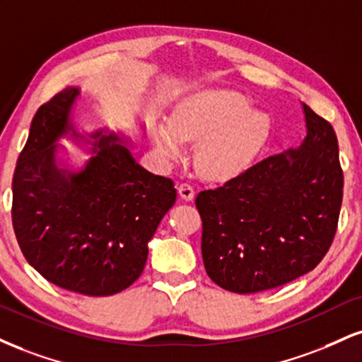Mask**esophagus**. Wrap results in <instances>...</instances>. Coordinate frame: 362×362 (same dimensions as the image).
<instances>
[{"label":"esophagus","mask_w":362,"mask_h":362,"mask_svg":"<svg viewBox=\"0 0 362 362\" xmlns=\"http://www.w3.org/2000/svg\"><path fill=\"white\" fill-rule=\"evenodd\" d=\"M177 190H178V195H180V197L184 200H187V202H189V200H192L194 195H195L194 187L190 184H180V185H178Z\"/></svg>","instance_id":"esophagus-1"}]
</instances>
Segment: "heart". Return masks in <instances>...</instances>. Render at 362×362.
Segmentation results:
<instances>
[{"label":"heart","mask_w":362,"mask_h":362,"mask_svg":"<svg viewBox=\"0 0 362 362\" xmlns=\"http://www.w3.org/2000/svg\"><path fill=\"white\" fill-rule=\"evenodd\" d=\"M269 136L267 112L252 110L247 95L216 87L185 98L168 123L151 126L160 156L175 162L184 141L195 143V167L212 180H229L251 167Z\"/></svg>","instance_id":"obj_1"}]
</instances>
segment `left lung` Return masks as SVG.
<instances>
[{"label": "left lung", "mask_w": 362, "mask_h": 362, "mask_svg": "<svg viewBox=\"0 0 362 362\" xmlns=\"http://www.w3.org/2000/svg\"><path fill=\"white\" fill-rule=\"evenodd\" d=\"M307 136L195 199L209 278L256 293L312 272L337 230L344 175L332 124L307 104Z\"/></svg>", "instance_id": "left-lung-1"}]
</instances>
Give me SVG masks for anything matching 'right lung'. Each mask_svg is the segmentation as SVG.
<instances>
[{
  "mask_svg": "<svg viewBox=\"0 0 362 362\" xmlns=\"http://www.w3.org/2000/svg\"><path fill=\"white\" fill-rule=\"evenodd\" d=\"M79 94V87H67L35 115L13 175L11 219L21 252L43 278L107 297L141 275L148 243L177 190L170 178L136 163L126 136L77 133L71 115ZM62 136L93 145L77 173L56 162Z\"/></svg>",
  "mask_w": 362,
  "mask_h": 362,
  "instance_id": "obj_1",
  "label": "right lung"
}]
</instances>
